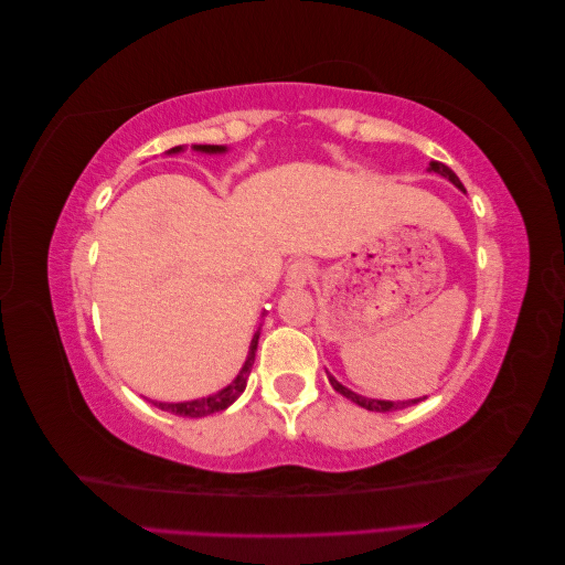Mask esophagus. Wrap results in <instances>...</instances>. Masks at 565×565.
<instances>
[{
	"instance_id": "34e87169",
	"label": "esophagus",
	"mask_w": 565,
	"mask_h": 565,
	"mask_svg": "<svg viewBox=\"0 0 565 565\" xmlns=\"http://www.w3.org/2000/svg\"><path fill=\"white\" fill-rule=\"evenodd\" d=\"M311 278H313V264L311 262L299 259V262H292L287 266L285 282L289 287H306Z\"/></svg>"
}]
</instances>
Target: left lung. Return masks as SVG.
I'll use <instances>...</instances> for the list:
<instances>
[{"mask_svg":"<svg viewBox=\"0 0 565 565\" xmlns=\"http://www.w3.org/2000/svg\"><path fill=\"white\" fill-rule=\"evenodd\" d=\"M429 169H431V172L440 174L443 179H448L452 185H457L461 193H467V191H465V185H461V181L457 179V174L452 172L450 167H446L443 162H431V164H429ZM328 380H330V384L334 386V391H337V393H341V396H344V398L353 401L355 405H361V407L370 409V413H391V409H403V407H409V405H417L419 401H424V398H426V396H422V398H409V401H380V398H365V396H361V393H355V391L347 388L344 384H339V382L332 377L330 372H328Z\"/></svg>","mask_w":565,"mask_h":565,"instance_id":"obj_1","label":"left lung"}]
</instances>
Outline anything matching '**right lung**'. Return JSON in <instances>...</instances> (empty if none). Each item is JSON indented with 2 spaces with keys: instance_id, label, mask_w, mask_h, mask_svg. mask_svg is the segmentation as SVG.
<instances>
[{
  "instance_id": "obj_1",
  "label": "right lung",
  "mask_w": 565,
  "mask_h": 565,
  "mask_svg": "<svg viewBox=\"0 0 565 565\" xmlns=\"http://www.w3.org/2000/svg\"><path fill=\"white\" fill-rule=\"evenodd\" d=\"M191 148L195 152H207V156H221V152L228 150L226 146H191ZM183 150H185V146H174V148L167 150V156H177V152H183ZM259 334H262V328L254 332V337L249 341V351H247L245 363H243L241 372L235 374V380L228 386L212 393V396H207V398H198V401H183V403L150 401V403L156 405V407H160V409H164V413H174L179 417H207V415L221 413V409H226L228 405H233L237 398H241V393L247 386L249 372H252L254 358H256V347H259Z\"/></svg>"
}]
</instances>
